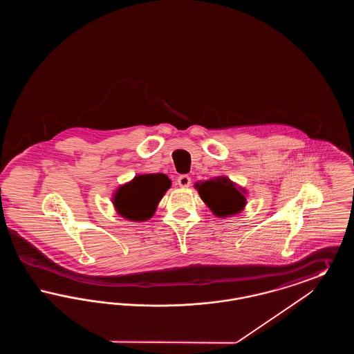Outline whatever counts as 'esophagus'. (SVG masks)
<instances>
[{
  "mask_svg": "<svg viewBox=\"0 0 354 354\" xmlns=\"http://www.w3.org/2000/svg\"><path fill=\"white\" fill-rule=\"evenodd\" d=\"M176 182L182 188H187V187H189V185H191V178L188 175H180Z\"/></svg>",
  "mask_w": 354,
  "mask_h": 354,
  "instance_id": "34e87169",
  "label": "esophagus"
}]
</instances>
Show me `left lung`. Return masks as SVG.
<instances>
[{"label": "left lung", "mask_w": 354, "mask_h": 354, "mask_svg": "<svg viewBox=\"0 0 354 354\" xmlns=\"http://www.w3.org/2000/svg\"><path fill=\"white\" fill-rule=\"evenodd\" d=\"M198 192L216 216H228L240 212L245 205L244 195L227 178H215L195 185Z\"/></svg>", "instance_id": "obj_1"}]
</instances>
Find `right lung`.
I'll return each instance as SVG.
<instances>
[{"label":"right lung","mask_w":354,"mask_h":354,"mask_svg":"<svg viewBox=\"0 0 354 354\" xmlns=\"http://www.w3.org/2000/svg\"><path fill=\"white\" fill-rule=\"evenodd\" d=\"M171 180L163 174L135 176L133 182L120 187L115 195V207L119 214L129 220H149Z\"/></svg>","instance_id":"1"}]
</instances>
